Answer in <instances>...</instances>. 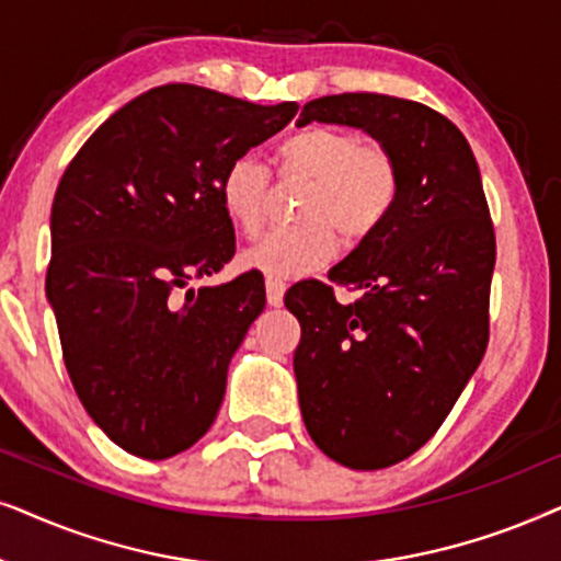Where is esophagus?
Segmentation results:
<instances>
[{"instance_id": "obj_1", "label": "esophagus", "mask_w": 561, "mask_h": 561, "mask_svg": "<svg viewBox=\"0 0 561 561\" xmlns=\"http://www.w3.org/2000/svg\"><path fill=\"white\" fill-rule=\"evenodd\" d=\"M285 289H287L285 282L272 279V276H268V279H266V302L272 305V308H279V305L285 302Z\"/></svg>"}]
</instances>
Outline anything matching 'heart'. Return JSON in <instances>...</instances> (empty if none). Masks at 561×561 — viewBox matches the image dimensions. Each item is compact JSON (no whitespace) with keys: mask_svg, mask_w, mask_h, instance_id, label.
<instances>
[{"mask_svg":"<svg viewBox=\"0 0 561 561\" xmlns=\"http://www.w3.org/2000/svg\"><path fill=\"white\" fill-rule=\"evenodd\" d=\"M282 176L308 179L302 192V222L274 228L243 251V266L297 279L335 256L339 232L346 243H362L390 218L400 197V167L385 146L362 140L333 125L295 130L276 146ZM220 205L236 228L253 236L264 222L268 171L253 156H238L220 174Z\"/></svg>","mask_w":561,"mask_h":561,"instance_id":"b5f03b06","label":"heart"}]
</instances>
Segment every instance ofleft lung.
Segmentation results:
<instances>
[{"mask_svg":"<svg viewBox=\"0 0 561 561\" xmlns=\"http://www.w3.org/2000/svg\"><path fill=\"white\" fill-rule=\"evenodd\" d=\"M362 128L400 167L398 205L382 228L285 297L300 320L295 377L305 428L325 457L385 469L442 428L490 339L495 230L480 169L442 112L390 94H331L297 125ZM333 286L362 288L341 306Z\"/></svg>","mask_w":561,"mask_h":561,"instance_id":"left-lung-1","label":"left lung"}]
</instances>
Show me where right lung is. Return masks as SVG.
I'll return each mask as SVG.
<instances>
[{"label":"right lung","mask_w":561,"mask_h":561,"mask_svg":"<svg viewBox=\"0 0 561 561\" xmlns=\"http://www.w3.org/2000/svg\"><path fill=\"white\" fill-rule=\"evenodd\" d=\"M297 110L163 84L104 119L66 167L46 293L73 390L119 449L169 459L218 415L230 358L266 305L264 279L186 285L236 253L220 174Z\"/></svg>","instance_id":"obj_1"}]
</instances>
